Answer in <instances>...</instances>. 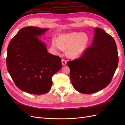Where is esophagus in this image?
Returning a JSON list of instances; mask_svg holds the SVG:
<instances>
[{
  "label": "esophagus",
  "instance_id": "34e87169",
  "mask_svg": "<svg viewBox=\"0 0 125 125\" xmlns=\"http://www.w3.org/2000/svg\"><path fill=\"white\" fill-rule=\"evenodd\" d=\"M62 65H66V64H67V61L66 60H65V59H62Z\"/></svg>",
  "mask_w": 125,
  "mask_h": 125
}]
</instances>
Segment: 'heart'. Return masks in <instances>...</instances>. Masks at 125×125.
I'll return each mask as SVG.
<instances>
[{"mask_svg": "<svg viewBox=\"0 0 125 125\" xmlns=\"http://www.w3.org/2000/svg\"><path fill=\"white\" fill-rule=\"evenodd\" d=\"M89 42V37L85 33L73 32L60 35L59 39L53 37L52 46L55 50L61 51L67 49V54L70 57L75 58L84 52Z\"/></svg>", "mask_w": 125, "mask_h": 125, "instance_id": "obj_1", "label": "heart"}]
</instances>
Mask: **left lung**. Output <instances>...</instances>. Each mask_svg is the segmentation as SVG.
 Here are the masks:
<instances>
[{
	"mask_svg": "<svg viewBox=\"0 0 125 125\" xmlns=\"http://www.w3.org/2000/svg\"><path fill=\"white\" fill-rule=\"evenodd\" d=\"M92 45L80 57L67 62L73 87L79 92L91 94L110 83L118 64L113 37L101 28L94 30Z\"/></svg>",
	"mask_w": 125,
	"mask_h": 125,
	"instance_id": "left-lung-1",
	"label": "left lung"
}]
</instances>
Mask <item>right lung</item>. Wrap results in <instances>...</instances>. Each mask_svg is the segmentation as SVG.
Listing matches in <instances>:
<instances>
[{
	"instance_id": "1",
	"label": "right lung",
	"mask_w": 125,
	"mask_h": 125,
	"mask_svg": "<svg viewBox=\"0 0 125 125\" xmlns=\"http://www.w3.org/2000/svg\"><path fill=\"white\" fill-rule=\"evenodd\" d=\"M48 29L28 26L11 39L7 48V70L18 88L40 95L52 88V77L62 67L59 56L47 52L45 45L36 36Z\"/></svg>"
}]
</instances>
